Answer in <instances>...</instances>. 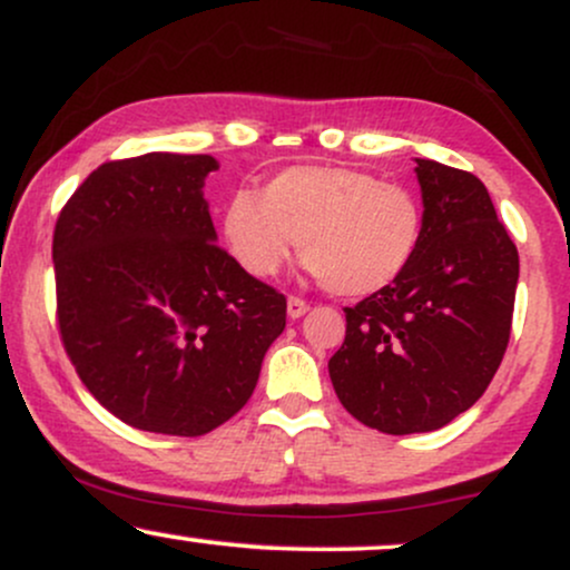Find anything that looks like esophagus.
<instances>
[{
	"mask_svg": "<svg viewBox=\"0 0 570 570\" xmlns=\"http://www.w3.org/2000/svg\"><path fill=\"white\" fill-rule=\"evenodd\" d=\"M307 311H311V305H307L305 299H299V297L286 299V313H289V318H303Z\"/></svg>",
	"mask_w": 570,
	"mask_h": 570,
	"instance_id": "obj_1",
	"label": "esophagus"
}]
</instances>
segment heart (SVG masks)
<instances>
[{"label": "heart", "instance_id": "b5f03b06", "mask_svg": "<svg viewBox=\"0 0 570 570\" xmlns=\"http://www.w3.org/2000/svg\"><path fill=\"white\" fill-rule=\"evenodd\" d=\"M222 244L257 278L276 276L294 244L303 267L340 297L396 284L426 235V212L410 187L348 166H294L263 193L240 187L222 206Z\"/></svg>", "mask_w": 570, "mask_h": 570}]
</instances>
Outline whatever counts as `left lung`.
<instances>
[{
    "instance_id": "1",
    "label": "left lung",
    "mask_w": 570,
    "mask_h": 570,
    "mask_svg": "<svg viewBox=\"0 0 570 570\" xmlns=\"http://www.w3.org/2000/svg\"><path fill=\"white\" fill-rule=\"evenodd\" d=\"M426 235L389 289L345 307L330 358L343 407L383 434L448 426L485 394L512 330L520 257L474 174L415 158Z\"/></svg>"
}]
</instances>
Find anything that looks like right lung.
I'll return each mask as SVG.
<instances>
[{"label": "right lung", "instance_id": "obj_1", "mask_svg": "<svg viewBox=\"0 0 570 570\" xmlns=\"http://www.w3.org/2000/svg\"><path fill=\"white\" fill-rule=\"evenodd\" d=\"M212 155L98 166L53 233L58 326L80 381L112 415L200 436L254 394L286 297L217 246Z\"/></svg>", "mask_w": 570, "mask_h": 570}]
</instances>
